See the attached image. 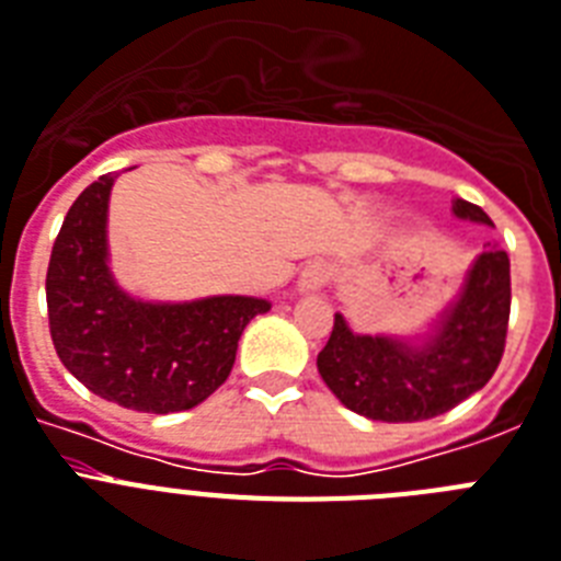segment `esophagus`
<instances>
[{
	"instance_id": "34e87169",
	"label": "esophagus",
	"mask_w": 561,
	"mask_h": 561,
	"mask_svg": "<svg viewBox=\"0 0 561 561\" xmlns=\"http://www.w3.org/2000/svg\"><path fill=\"white\" fill-rule=\"evenodd\" d=\"M334 279V265L325 262V259H313L302 267V276H299V290H320L325 288L328 282Z\"/></svg>"
}]
</instances>
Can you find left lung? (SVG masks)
<instances>
[{
  "label": "left lung",
  "instance_id": "obj_1",
  "mask_svg": "<svg viewBox=\"0 0 561 561\" xmlns=\"http://www.w3.org/2000/svg\"><path fill=\"white\" fill-rule=\"evenodd\" d=\"M458 218L493 225L476 204H453ZM510 322V259L499 244L476 259L461 299L444 313L430 343L354 334L343 313L317 357L322 380L343 407L371 421H430L490 383L502 363Z\"/></svg>",
  "mask_w": 561,
  "mask_h": 561
}]
</instances>
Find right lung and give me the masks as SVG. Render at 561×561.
Listing matches in <instances>:
<instances>
[{
    "label": "right lung",
    "mask_w": 561,
    "mask_h": 561,
    "mask_svg": "<svg viewBox=\"0 0 561 561\" xmlns=\"http://www.w3.org/2000/svg\"><path fill=\"white\" fill-rule=\"evenodd\" d=\"M115 172L80 193L54 241L45 299L62 366L98 398L135 412H184L225 383L239 336L267 299L209 296L184 305L138 302L106 265V209Z\"/></svg>",
    "instance_id": "add662e5"
}]
</instances>
